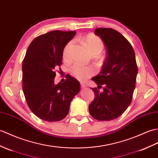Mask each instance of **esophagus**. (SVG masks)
Segmentation results:
<instances>
[{"label": "esophagus", "mask_w": 158, "mask_h": 158, "mask_svg": "<svg viewBox=\"0 0 158 158\" xmlns=\"http://www.w3.org/2000/svg\"><path fill=\"white\" fill-rule=\"evenodd\" d=\"M81 88H84V87H86V85H85V84L81 83Z\"/></svg>", "instance_id": "obj_1"}]
</instances>
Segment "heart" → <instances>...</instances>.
Here are the masks:
<instances>
[{"label": "heart", "mask_w": 158, "mask_h": 158, "mask_svg": "<svg viewBox=\"0 0 158 158\" xmlns=\"http://www.w3.org/2000/svg\"><path fill=\"white\" fill-rule=\"evenodd\" d=\"M84 44L91 55H97L98 56L104 49V43L102 40L93 34H89L83 38ZM73 46V41L69 42L64 46L62 52V57L65 61L71 60V52ZM70 73L73 76L81 82L89 78L94 75V70L91 68L83 67L80 64H74L70 69Z\"/></svg>", "instance_id": "1"}]
</instances>
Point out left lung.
Masks as SVG:
<instances>
[{
	"mask_svg": "<svg viewBox=\"0 0 158 158\" xmlns=\"http://www.w3.org/2000/svg\"><path fill=\"white\" fill-rule=\"evenodd\" d=\"M94 33L104 42L107 54L100 73L91 79L98 89L104 85V91L91 88L95 98L89 111L95 119L108 121L118 118L131 104L138 69L133 47L120 33L102 27Z\"/></svg>",
	"mask_w": 158,
	"mask_h": 158,
	"instance_id": "left-lung-1",
	"label": "left lung"
}]
</instances>
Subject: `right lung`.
<instances>
[{
	"instance_id": "right-lung-1",
	"label": "right lung",
	"mask_w": 158,
	"mask_h": 158,
	"mask_svg": "<svg viewBox=\"0 0 158 158\" xmlns=\"http://www.w3.org/2000/svg\"><path fill=\"white\" fill-rule=\"evenodd\" d=\"M75 31L55 30L36 37L29 44L22 64L23 91L31 112L40 119L56 122L68 114L72 100L81 85L68 76L54 83L55 70L62 64V52Z\"/></svg>"
}]
</instances>
